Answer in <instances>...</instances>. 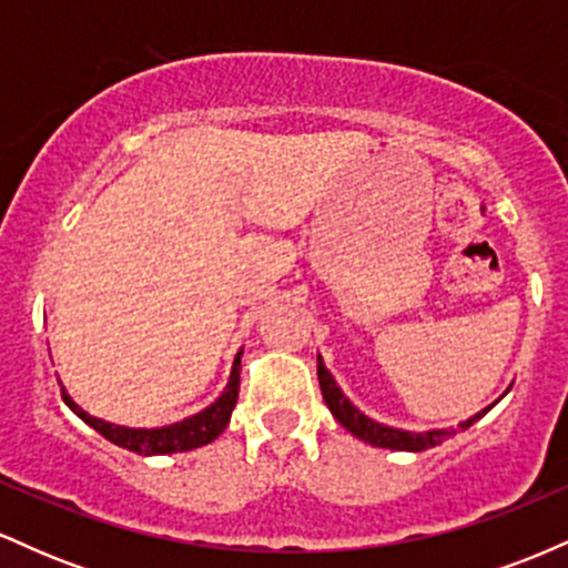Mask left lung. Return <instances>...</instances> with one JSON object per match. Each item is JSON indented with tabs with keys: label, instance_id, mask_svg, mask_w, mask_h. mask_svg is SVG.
I'll return each mask as SVG.
<instances>
[{
	"label": "left lung",
	"instance_id": "1",
	"mask_svg": "<svg viewBox=\"0 0 568 568\" xmlns=\"http://www.w3.org/2000/svg\"><path fill=\"white\" fill-rule=\"evenodd\" d=\"M317 379H321L325 406H328L331 414L336 416L338 425L347 427L349 433L355 435V438H361L363 443H371V446H376V448H393V452H427V448L440 446L443 440L454 438L456 429H467L470 425H475L480 416L488 414V410L497 406V403H491V406L478 410V414L470 416V419L459 422V427H443V429H425V433H410V429L382 425V422L371 419V416L363 414V410L357 408L355 403H352L349 397L342 393V387H338L334 376H331V371L325 368L321 355H317Z\"/></svg>",
	"mask_w": 568,
	"mask_h": 568
}]
</instances>
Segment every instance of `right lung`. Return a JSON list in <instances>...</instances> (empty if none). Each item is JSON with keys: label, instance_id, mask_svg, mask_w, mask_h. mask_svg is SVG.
Listing matches in <instances>:
<instances>
[{"label": "right lung", "instance_id": "obj_1", "mask_svg": "<svg viewBox=\"0 0 568 568\" xmlns=\"http://www.w3.org/2000/svg\"><path fill=\"white\" fill-rule=\"evenodd\" d=\"M240 357H243V349L234 355L232 374H230V382H226L224 393H221L216 400L211 403V406L197 410V414L186 416V419L173 422V425H165V427H149V429L146 427H122V425H112V422L98 419V416L88 414V410L77 406V403L71 400V395L67 393V387H63L61 382L58 384H61L63 403H67V406L74 410L77 416H80L84 425L93 427L95 433H101L103 438L112 440L114 446L128 448V452L141 454V456L179 454V452H192V448L207 446V443L216 440L219 435L226 429V425H230L234 403H237V393H240Z\"/></svg>", "mask_w": 568, "mask_h": 568}]
</instances>
